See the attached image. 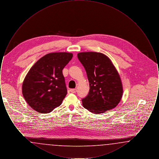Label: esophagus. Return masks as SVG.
Returning <instances> with one entry per match:
<instances>
[{"label": "esophagus", "instance_id": "34e87169", "mask_svg": "<svg viewBox=\"0 0 159 159\" xmlns=\"http://www.w3.org/2000/svg\"><path fill=\"white\" fill-rule=\"evenodd\" d=\"M70 91L71 92V93H76L77 92V89H71Z\"/></svg>", "mask_w": 159, "mask_h": 159}]
</instances>
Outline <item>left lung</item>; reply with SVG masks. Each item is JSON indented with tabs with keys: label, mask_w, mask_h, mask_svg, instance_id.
I'll return each instance as SVG.
<instances>
[{
	"label": "left lung",
	"mask_w": 159,
	"mask_h": 159,
	"mask_svg": "<svg viewBox=\"0 0 159 159\" xmlns=\"http://www.w3.org/2000/svg\"><path fill=\"white\" fill-rule=\"evenodd\" d=\"M89 83L88 95L82 99L83 107L93 114L102 113L118 105L123 95L121 79L106 55L95 52L77 54Z\"/></svg>",
	"instance_id": "left-lung-1"
}]
</instances>
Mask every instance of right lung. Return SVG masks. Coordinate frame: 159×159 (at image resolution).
<instances>
[{
  "label": "right lung",
  "instance_id": "right-lung-1",
  "mask_svg": "<svg viewBox=\"0 0 159 159\" xmlns=\"http://www.w3.org/2000/svg\"><path fill=\"white\" fill-rule=\"evenodd\" d=\"M68 52L48 53L32 66L22 86L23 97L35 111L49 113L59 107L67 93L62 70L71 60Z\"/></svg>",
  "mask_w": 159,
  "mask_h": 159
}]
</instances>
